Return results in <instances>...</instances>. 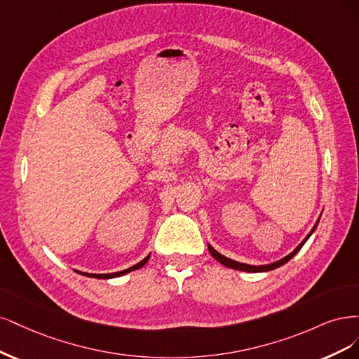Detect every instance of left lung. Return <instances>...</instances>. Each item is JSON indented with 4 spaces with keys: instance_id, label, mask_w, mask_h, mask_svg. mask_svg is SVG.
Returning <instances> with one entry per match:
<instances>
[{
    "instance_id": "1",
    "label": "left lung",
    "mask_w": 359,
    "mask_h": 359,
    "mask_svg": "<svg viewBox=\"0 0 359 359\" xmlns=\"http://www.w3.org/2000/svg\"><path fill=\"white\" fill-rule=\"evenodd\" d=\"M319 219H320V217H319ZM319 219H318V222L315 224V226L311 228L310 233L306 236V238H304L302 243H299V245H298L291 253H289V255H286L285 258H282V259H279V261H276V262H273V264H267V265H249V264H243V262H238V261H234V259H229V258L224 257L222 253H219V252H217L216 249H213L210 245H209V252L212 253V257H213L217 262H221L222 265H225V267H229V269H234V270H238V271H248V273L270 271V270H274V269H277V267H280V265L286 264L292 257H295V253L304 246V243L309 240V237L315 233V229H316V226H318V224H319Z\"/></svg>"
}]
</instances>
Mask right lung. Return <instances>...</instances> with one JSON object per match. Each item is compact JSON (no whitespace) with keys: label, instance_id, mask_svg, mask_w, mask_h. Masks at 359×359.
I'll use <instances>...</instances> for the list:
<instances>
[{"label":"right lung","instance_id":"right-lung-1","mask_svg":"<svg viewBox=\"0 0 359 359\" xmlns=\"http://www.w3.org/2000/svg\"><path fill=\"white\" fill-rule=\"evenodd\" d=\"M149 257H150V255H147L143 261H140L138 264L133 265V267L126 269V270H122V271H118V273H109V274H92V273H82V271H77V273H79V274H83V276H86V277H95V279H113V277H119V276H123V274L130 273V271H134V270L142 269L143 265L149 261Z\"/></svg>","mask_w":359,"mask_h":359}]
</instances>
